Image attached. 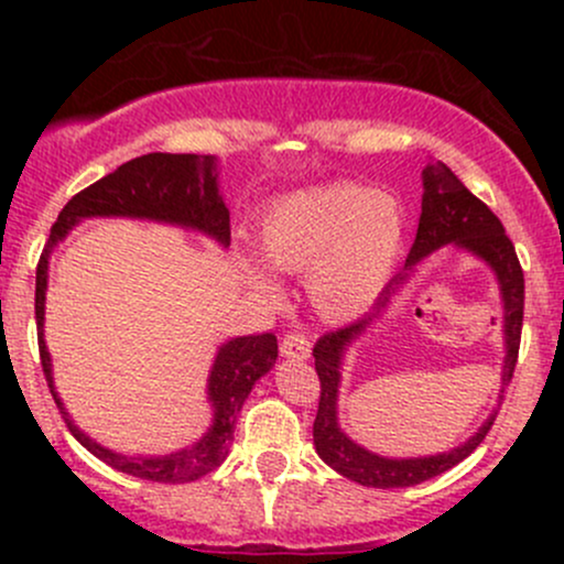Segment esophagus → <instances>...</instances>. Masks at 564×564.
I'll return each mask as SVG.
<instances>
[{"mask_svg":"<svg viewBox=\"0 0 564 564\" xmlns=\"http://www.w3.org/2000/svg\"><path fill=\"white\" fill-rule=\"evenodd\" d=\"M281 355H283V358H294V360L310 358V339L302 332L283 334Z\"/></svg>","mask_w":564,"mask_h":564,"instance_id":"obj_1","label":"esophagus"}]
</instances>
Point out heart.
<instances>
[{
  "mask_svg": "<svg viewBox=\"0 0 564 564\" xmlns=\"http://www.w3.org/2000/svg\"><path fill=\"white\" fill-rule=\"evenodd\" d=\"M403 215L371 187L334 183L278 198L260 219L268 268L307 275V294L326 321L366 313L390 281L403 249ZM257 289L270 291L262 275Z\"/></svg>",
  "mask_w": 564,
  "mask_h": 564,
  "instance_id": "heart-1",
  "label": "heart"
}]
</instances>
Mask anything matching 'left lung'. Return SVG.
I'll list each match as a JSON object with an SVG mask.
<instances>
[{"label": "left lung", "instance_id": "1", "mask_svg": "<svg viewBox=\"0 0 564 564\" xmlns=\"http://www.w3.org/2000/svg\"><path fill=\"white\" fill-rule=\"evenodd\" d=\"M424 198H422V217H419L416 241L408 251L405 270H413V264L422 262L430 251L440 249L445 243H458L477 254L490 268L496 270L498 283L503 294V334H507V360H503V387L514 377L517 355H520V336H522V310H525V275H522L520 260H517L514 243L503 232L501 219H498L488 206L482 204L475 193L464 187L462 180L453 174L445 164H426L424 166ZM408 275H400L394 283H403ZM398 289V286H394ZM394 289L381 296L379 307H384L394 294ZM368 321H355L349 326L326 332L315 341L313 358L315 371L321 379V398L318 413L313 424V443L315 451L328 467L349 477V480L368 485V488H411L430 477L443 475L458 462L469 456L477 445L482 443L490 426L496 422V413L480 426L475 437L467 440L462 448L426 458H381L368 453L360 445H355L345 432L336 426V392H339V364L341 352L349 341L355 339Z\"/></svg>", "mask_w": 564, "mask_h": 564}]
</instances>
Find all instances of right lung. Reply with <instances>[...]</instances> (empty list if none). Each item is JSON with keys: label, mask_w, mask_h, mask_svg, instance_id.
Returning <instances> with one entry per match:
<instances>
[{"label": "right lung", "mask_w": 564, "mask_h": 564, "mask_svg": "<svg viewBox=\"0 0 564 564\" xmlns=\"http://www.w3.org/2000/svg\"><path fill=\"white\" fill-rule=\"evenodd\" d=\"M148 217L161 223H177L187 228H198L217 241L230 243V212L223 204L217 191L215 156H196V153H148L132 159L119 170L106 174L89 187L76 193L63 206L57 223L50 230L42 257L36 264V328H39V358L63 419H66L70 435H74L89 453H95L108 467L127 471L151 482H191L215 471L225 462L236 430L238 411L249 398L254 381L270 371L278 358L275 334H254L232 339L219 349L215 368L209 377V400L215 403V424L206 432L200 443L193 448L172 453L161 458H127L121 453H111L93 443L84 432L74 426L68 413L63 411L61 398L53 387V368L50 352L44 347L42 323H44V291H47V262L53 246L70 230V225L82 217Z\"/></svg>", "instance_id": "obj_1"}]
</instances>
